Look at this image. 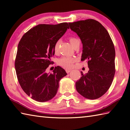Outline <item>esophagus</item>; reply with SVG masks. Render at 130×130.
Returning a JSON list of instances; mask_svg holds the SVG:
<instances>
[{
    "label": "esophagus",
    "instance_id": "esophagus-1",
    "mask_svg": "<svg viewBox=\"0 0 130 130\" xmlns=\"http://www.w3.org/2000/svg\"><path fill=\"white\" fill-rule=\"evenodd\" d=\"M71 71V70H69V69H66V72H67L68 74V73H69Z\"/></svg>",
    "mask_w": 130,
    "mask_h": 130
}]
</instances>
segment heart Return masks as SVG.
<instances>
[{"instance_id":"heart-1","label":"heart","mask_w":130,"mask_h":130,"mask_svg":"<svg viewBox=\"0 0 130 130\" xmlns=\"http://www.w3.org/2000/svg\"><path fill=\"white\" fill-rule=\"evenodd\" d=\"M69 41L74 47H75L79 43H80V41L78 38L74 37H69ZM60 42L61 40H58L56 42V43H55L54 49L55 52H57L58 51ZM75 61L76 59L75 57L70 56H63L58 60L57 63L58 64L61 66V67H62L63 68L66 69H71V68H73L74 63L75 62Z\"/></svg>"}]
</instances>
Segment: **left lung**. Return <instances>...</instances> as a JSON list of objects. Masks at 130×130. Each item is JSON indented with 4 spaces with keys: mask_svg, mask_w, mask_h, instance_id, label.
Listing matches in <instances>:
<instances>
[{
    "mask_svg": "<svg viewBox=\"0 0 130 130\" xmlns=\"http://www.w3.org/2000/svg\"><path fill=\"white\" fill-rule=\"evenodd\" d=\"M83 43L82 61L88 60L89 70L75 83L78 92L89 99L100 98L111 87L115 74V49L106 29L88 19L69 23Z\"/></svg>",
    "mask_w": 130,
    "mask_h": 130,
    "instance_id": "left-lung-1",
    "label": "left lung"
}]
</instances>
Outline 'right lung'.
<instances>
[{
  "instance_id": "add662e5",
  "label": "right lung",
  "mask_w": 130,
  "mask_h": 130,
  "mask_svg": "<svg viewBox=\"0 0 130 130\" xmlns=\"http://www.w3.org/2000/svg\"><path fill=\"white\" fill-rule=\"evenodd\" d=\"M68 23L57 24H41L33 27L24 34L18 43L15 60L18 80L22 89L34 100L44 102L56 94L60 80L67 75L60 67L53 73L46 69L52 63L55 54L54 45L64 35Z\"/></svg>"
}]
</instances>
